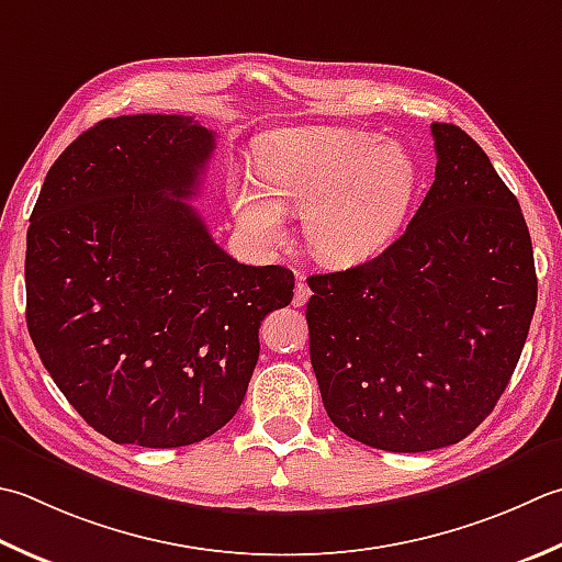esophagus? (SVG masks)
Returning <instances> with one entry per match:
<instances>
[{"instance_id":"obj_1","label":"esophagus","mask_w":562,"mask_h":562,"mask_svg":"<svg viewBox=\"0 0 562 562\" xmlns=\"http://www.w3.org/2000/svg\"><path fill=\"white\" fill-rule=\"evenodd\" d=\"M310 296H312V290L306 288V282L300 278V280H296V284H294V300H292L294 306H304Z\"/></svg>"}]
</instances>
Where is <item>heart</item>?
Segmentation results:
<instances>
[{
  "instance_id": "b5f03b06",
  "label": "heart",
  "mask_w": 562,
  "mask_h": 562,
  "mask_svg": "<svg viewBox=\"0 0 562 562\" xmlns=\"http://www.w3.org/2000/svg\"><path fill=\"white\" fill-rule=\"evenodd\" d=\"M256 175L226 184L238 228L260 248L302 209L306 246L326 266H362L400 238L419 196V162L400 143L348 128H288L260 140Z\"/></svg>"
}]
</instances>
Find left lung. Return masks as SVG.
Masks as SVG:
<instances>
[{
	"mask_svg": "<svg viewBox=\"0 0 562 562\" xmlns=\"http://www.w3.org/2000/svg\"><path fill=\"white\" fill-rule=\"evenodd\" d=\"M436 180L394 244L312 274V368L356 441L424 453L463 441L512 380L538 280L521 206L463 128L431 124Z\"/></svg>",
	"mask_w": 562,
	"mask_h": 562,
	"instance_id": "left-lung-1",
	"label": "left lung"
}]
</instances>
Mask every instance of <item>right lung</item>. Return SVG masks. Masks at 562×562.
I'll list each match as a JSON object with an SVG mask.
<instances>
[{
  "instance_id": "obj_1",
  "label": "right lung",
  "mask_w": 562,
  "mask_h": 562,
  "mask_svg": "<svg viewBox=\"0 0 562 562\" xmlns=\"http://www.w3.org/2000/svg\"><path fill=\"white\" fill-rule=\"evenodd\" d=\"M212 150L192 116L104 119L60 153L31 212V340L114 443L180 448L226 426L260 322L292 302V270L234 260L187 204Z\"/></svg>"
}]
</instances>
